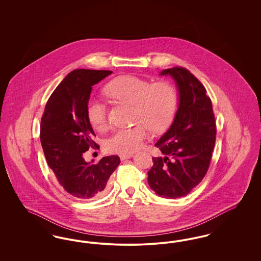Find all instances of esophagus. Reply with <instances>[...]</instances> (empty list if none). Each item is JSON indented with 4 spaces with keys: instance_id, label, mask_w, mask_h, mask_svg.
Instances as JSON below:
<instances>
[{
    "instance_id": "1",
    "label": "esophagus",
    "mask_w": 261,
    "mask_h": 261,
    "mask_svg": "<svg viewBox=\"0 0 261 261\" xmlns=\"http://www.w3.org/2000/svg\"><path fill=\"white\" fill-rule=\"evenodd\" d=\"M132 156H133V153H129V154H121V155H120V160H121V161H125V160L131 159Z\"/></svg>"
}]
</instances>
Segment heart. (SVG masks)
Here are the masks:
<instances>
[{"label":"heart","instance_id":"obj_1","mask_svg":"<svg viewBox=\"0 0 261 261\" xmlns=\"http://www.w3.org/2000/svg\"><path fill=\"white\" fill-rule=\"evenodd\" d=\"M108 97L118 102L133 106V118L137 123L131 128L118 129L105 142V148L113 153L129 154L140 149L149 136L165 131L173 121L177 110V92L166 81L151 83L132 75L114 78L106 88ZM87 117L90 124L98 131L106 129L108 112L99 99L88 101Z\"/></svg>","mask_w":261,"mask_h":261}]
</instances>
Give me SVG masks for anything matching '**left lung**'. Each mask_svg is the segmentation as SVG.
I'll return each instance as SVG.
<instances>
[{
    "instance_id": "1",
    "label": "left lung",
    "mask_w": 261,
    "mask_h": 261,
    "mask_svg": "<svg viewBox=\"0 0 261 261\" xmlns=\"http://www.w3.org/2000/svg\"><path fill=\"white\" fill-rule=\"evenodd\" d=\"M170 75L179 94L173 123L155 147L163 156L152 158L148 172L149 187L166 199L187 196L208 170L216 138V124L205 88L184 67L162 70Z\"/></svg>"
}]
</instances>
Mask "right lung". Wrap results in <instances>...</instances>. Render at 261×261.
<instances>
[{
	"label": "right lung",
	"mask_w": 261,
	"mask_h": 261,
	"mask_svg": "<svg viewBox=\"0 0 261 261\" xmlns=\"http://www.w3.org/2000/svg\"><path fill=\"white\" fill-rule=\"evenodd\" d=\"M111 70L75 69L50 95L41 120L40 140L47 163L62 188L78 199L103 195L112 172L120 163L117 155L86 162L83 153L97 147L87 117L92 88L112 74Z\"/></svg>",
	"instance_id": "1"
}]
</instances>
